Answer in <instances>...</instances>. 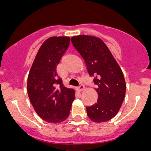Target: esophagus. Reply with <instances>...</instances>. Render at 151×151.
Segmentation results:
<instances>
[{
	"label": "esophagus",
	"instance_id": "esophagus-1",
	"mask_svg": "<svg viewBox=\"0 0 151 151\" xmlns=\"http://www.w3.org/2000/svg\"><path fill=\"white\" fill-rule=\"evenodd\" d=\"M84 89H85V86H84L83 85H80L77 88V90H78V91H83Z\"/></svg>",
	"mask_w": 151,
	"mask_h": 151
}]
</instances>
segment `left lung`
<instances>
[{"label": "left lung", "instance_id": "left-lung-1", "mask_svg": "<svg viewBox=\"0 0 151 151\" xmlns=\"http://www.w3.org/2000/svg\"><path fill=\"white\" fill-rule=\"evenodd\" d=\"M71 42L97 87V101L86 107L88 116L95 122L110 120L116 115L125 98L126 85L122 69L100 38L83 35L73 37Z\"/></svg>", "mask_w": 151, "mask_h": 151}]
</instances>
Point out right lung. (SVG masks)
<instances>
[{
	"instance_id": "right-lung-1",
	"label": "right lung",
	"mask_w": 151,
	"mask_h": 151,
	"mask_svg": "<svg viewBox=\"0 0 151 151\" xmlns=\"http://www.w3.org/2000/svg\"><path fill=\"white\" fill-rule=\"evenodd\" d=\"M69 37H51L41 45L28 76L27 91L35 110L42 119L60 123L68 118L75 91L67 88L56 67L67 50Z\"/></svg>"
}]
</instances>
